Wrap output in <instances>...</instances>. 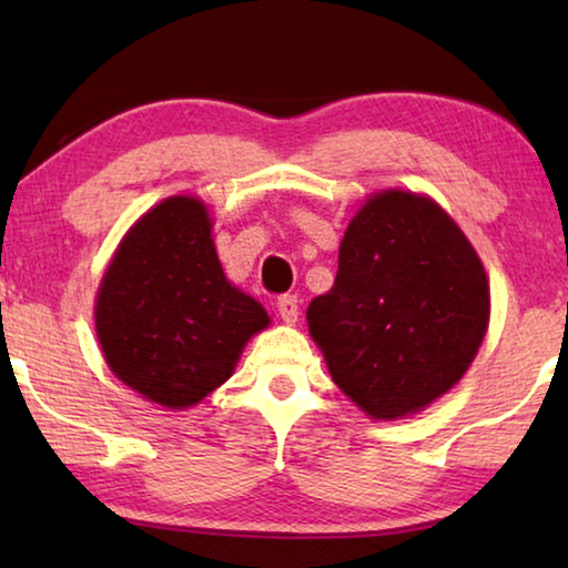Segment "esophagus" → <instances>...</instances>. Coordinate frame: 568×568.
I'll list each match as a JSON object with an SVG mask.
<instances>
[{"label":"esophagus","mask_w":568,"mask_h":568,"mask_svg":"<svg viewBox=\"0 0 568 568\" xmlns=\"http://www.w3.org/2000/svg\"><path fill=\"white\" fill-rule=\"evenodd\" d=\"M277 313L285 323H295L297 313H301V303H297V295H281L277 297Z\"/></svg>","instance_id":"34e87169"}]
</instances>
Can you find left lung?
<instances>
[{
  "label": "left lung",
  "instance_id": "1",
  "mask_svg": "<svg viewBox=\"0 0 568 568\" xmlns=\"http://www.w3.org/2000/svg\"><path fill=\"white\" fill-rule=\"evenodd\" d=\"M491 295L476 250L434 200L386 190L351 220L338 275L307 328L345 396L373 418L426 408L468 371Z\"/></svg>",
  "mask_w": 568,
  "mask_h": 568
}]
</instances>
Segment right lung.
<instances>
[{"instance_id": "obj_1", "label": "right lung", "mask_w": 568, "mask_h": 568, "mask_svg": "<svg viewBox=\"0 0 568 568\" xmlns=\"http://www.w3.org/2000/svg\"><path fill=\"white\" fill-rule=\"evenodd\" d=\"M94 323L114 376L160 406L187 408L233 376L250 335L271 318L227 283L205 205L180 195L124 235Z\"/></svg>"}]
</instances>
